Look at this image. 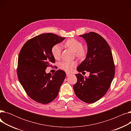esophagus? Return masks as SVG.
<instances>
[{
  "mask_svg": "<svg viewBox=\"0 0 131 131\" xmlns=\"http://www.w3.org/2000/svg\"><path fill=\"white\" fill-rule=\"evenodd\" d=\"M72 75L71 74H70V73H66V75H67V77H68V76H70V75Z\"/></svg>",
  "mask_w": 131,
  "mask_h": 131,
  "instance_id": "obj_1",
  "label": "esophagus"
}]
</instances>
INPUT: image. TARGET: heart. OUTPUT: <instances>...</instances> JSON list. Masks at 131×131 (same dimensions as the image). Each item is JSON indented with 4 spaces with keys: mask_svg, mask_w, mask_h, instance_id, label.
<instances>
[{
    "mask_svg": "<svg viewBox=\"0 0 131 131\" xmlns=\"http://www.w3.org/2000/svg\"><path fill=\"white\" fill-rule=\"evenodd\" d=\"M64 46L75 52V55L79 58H83L86 54V51L83 47V44L80 41L75 39H70L65 41ZM51 54L56 60L60 58L61 55V47L59 45H55L51 48ZM76 61H64L59 64V68L66 72H70L77 66Z\"/></svg>",
    "mask_w": 131,
    "mask_h": 131,
    "instance_id": "heart-1",
    "label": "heart"
}]
</instances>
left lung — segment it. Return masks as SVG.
I'll return each mask as SVG.
<instances>
[{
  "mask_svg": "<svg viewBox=\"0 0 131 131\" xmlns=\"http://www.w3.org/2000/svg\"><path fill=\"white\" fill-rule=\"evenodd\" d=\"M85 40L88 52L85 59L78 67L79 72L90 73L85 77L79 73L73 86L77 97L86 103L95 102L104 97L115 75V65L109 45L99 34L91 32L80 36Z\"/></svg>",
  "mask_w": 131,
  "mask_h": 131,
  "instance_id": "8db88e82",
  "label": "left lung"
}]
</instances>
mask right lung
Listing matches in <instances>:
<instances>
[{
    "label": "right lung",
    "mask_w": 131,
    "mask_h": 131,
    "mask_svg": "<svg viewBox=\"0 0 131 131\" xmlns=\"http://www.w3.org/2000/svg\"><path fill=\"white\" fill-rule=\"evenodd\" d=\"M65 39L53 33L41 34L27 41L19 52L18 80L27 94L40 104H48L57 97L66 77L62 70L57 71L54 75L46 72L47 67L55 62L52 47Z\"/></svg>",
    "instance_id": "1"
}]
</instances>
